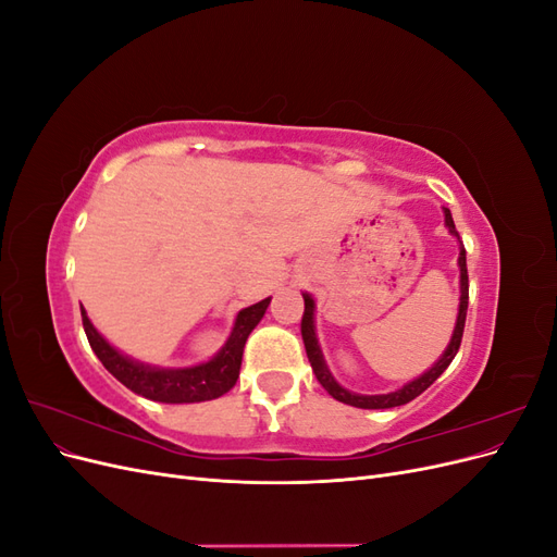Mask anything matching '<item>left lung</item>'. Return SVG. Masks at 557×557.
Returning a JSON list of instances; mask_svg holds the SVG:
<instances>
[{"label":"left lung","instance_id":"1","mask_svg":"<svg viewBox=\"0 0 557 557\" xmlns=\"http://www.w3.org/2000/svg\"><path fill=\"white\" fill-rule=\"evenodd\" d=\"M446 215V225L448 230L455 234V237L460 239L458 230H455L453 223V215L448 209H444ZM460 313H458V325H455L453 332V339L446 348V352L442 356V360L436 362L430 372H425L420 379L411 381L409 385H404L401 391L397 393H387V395H356V393H348L346 387H342L332 379V374L327 372L325 360H323V352L318 348V339H315V330H313V299L309 295H305V315H301V339H305V348H307V358L311 362L313 374L318 379V383L325 387V391L344 404H350V407H358V409H393V407H401V404H409L411 399H416L420 393H425L428 387L440 379L446 367L453 362V358L458 356V348L462 344V332H465V320H467V305H469V274H467V258H465V246L460 242Z\"/></svg>","mask_w":557,"mask_h":557}]
</instances>
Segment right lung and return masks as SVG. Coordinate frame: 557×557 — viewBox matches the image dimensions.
<instances>
[{"mask_svg":"<svg viewBox=\"0 0 557 557\" xmlns=\"http://www.w3.org/2000/svg\"><path fill=\"white\" fill-rule=\"evenodd\" d=\"M267 307H269V297L258 301V305L239 311L237 323H234V330L230 334L225 348L207 364L190 367V369H156V367L132 362L99 336V332L88 320L86 311L81 309V315H83V330H86V336L95 350V356L117 381H121L125 387H129L132 393L153 401L190 404V401H207V399L221 397L234 383H237L246 339L252 332V327L262 320Z\"/></svg>","mask_w":557,"mask_h":557,"instance_id":"right-lung-1","label":"right lung"}]
</instances>
